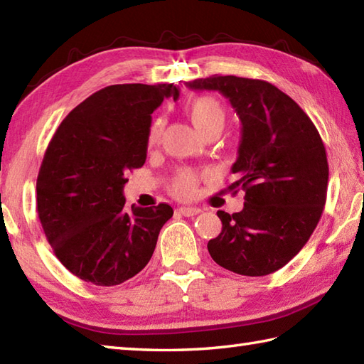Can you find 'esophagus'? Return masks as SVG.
<instances>
[{
	"label": "esophagus",
	"instance_id": "34e87169",
	"mask_svg": "<svg viewBox=\"0 0 364 364\" xmlns=\"http://www.w3.org/2000/svg\"><path fill=\"white\" fill-rule=\"evenodd\" d=\"M200 211V208H196V206H181L178 208V213L186 215V218H192V215H197Z\"/></svg>",
	"mask_w": 364,
	"mask_h": 364
}]
</instances>
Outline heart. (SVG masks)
<instances>
[{
	"mask_svg": "<svg viewBox=\"0 0 364 364\" xmlns=\"http://www.w3.org/2000/svg\"><path fill=\"white\" fill-rule=\"evenodd\" d=\"M188 114L194 127L202 134H206L211 129H222L227 117L223 106L213 97L196 98L194 102L188 105ZM162 131H164V120L156 119L151 123L149 134H146V144H149V146H154L161 141ZM197 186V175L192 170H183V172L173 178L172 184H170V192L178 198H191L194 197Z\"/></svg>",
	"mask_w": 364,
	"mask_h": 364,
	"instance_id": "heart-1",
	"label": "heart"
}]
</instances>
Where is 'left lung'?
I'll use <instances>...</instances> for the list:
<instances>
[{"instance_id": "8db88e82", "label": "left lung", "mask_w": 364, "mask_h": 364, "mask_svg": "<svg viewBox=\"0 0 364 364\" xmlns=\"http://www.w3.org/2000/svg\"><path fill=\"white\" fill-rule=\"evenodd\" d=\"M186 86L218 90L242 125L228 191L242 189L245 203L235 214L218 211L222 231L208 252L235 274H272L301 250L322 215L328 183L322 139L301 107L267 81L214 75Z\"/></svg>"}]
</instances>
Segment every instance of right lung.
Returning <instances> with one entry per match:
<instances>
[{
  "label": "right lung",
  "instance_id": "1",
  "mask_svg": "<svg viewBox=\"0 0 364 364\" xmlns=\"http://www.w3.org/2000/svg\"><path fill=\"white\" fill-rule=\"evenodd\" d=\"M173 84H115L67 115L45 151L37 176V214L65 269L97 286H115L149 264L167 203L125 208L129 170L144 166L151 114Z\"/></svg>",
  "mask_w": 364,
  "mask_h": 364
}]
</instances>
